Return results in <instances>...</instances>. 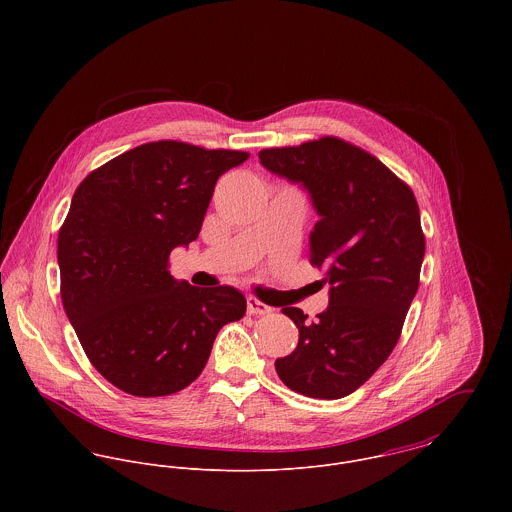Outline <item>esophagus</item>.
I'll return each mask as SVG.
<instances>
[{
  "label": "esophagus",
  "instance_id": "34e87169",
  "mask_svg": "<svg viewBox=\"0 0 512 512\" xmlns=\"http://www.w3.org/2000/svg\"><path fill=\"white\" fill-rule=\"evenodd\" d=\"M246 303H248V313L250 315H268V313H272V307L270 305H266V303H262L258 297H248L246 299Z\"/></svg>",
  "mask_w": 512,
  "mask_h": 512
}]
</instances>
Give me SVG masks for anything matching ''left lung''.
Instances as JSON below:
<instances>
[{
  "instance_id": "obj_1",
  "label": "left lung",
  "mask_w": 512,
  "mask_h": 512,
  "mask_svg": "<svg viewBox=\"0 0 512 512\" xmlns=\"http://www.w3.org/2000/svg\"><path fill=\"white\" fill-rule=\"evenodd\" d=\"M258 157L309 191L321 217L309 262L331 286L329 307L313 321L299 307L282 309L299 343L276 372L309 398L349 396L390 357L418 292L426 252L418 201L380 159L335 136L268 147Z\"/></svg>"
}]
</instances>
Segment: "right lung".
<instances>
[{
  "instance_id": "obj_1",
  "label": "right lung",
  "mask_w": 512,
  "mask_h": 512,
  "mask_svg": "<svg viewBox=\"0 0 512 512\" xmlns=\"http://www.w3.org/2000/svg\"><path fill=\"white\" fill-rule=\"evenodd\" d=\"M248 155L149 142L76 187L57 238L61 299L88 361L122 392L183 390L203 372L220 329L244 317L242 293L175 282L169 256L199 236L217 179Z\"/></svg>"
}]
</instances>
